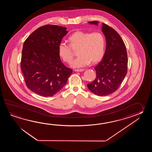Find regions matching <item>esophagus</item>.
<instances>
[{
    "instance_id": "1",
    "label": "esophagus",
    "mask_w": 152,
    "mask_h": 152,
    "mask_svg": "<svg viewBox=\"0 0 152 152\" xmlns=\"http://www.w3.org/2000/svg\"><path fill=\"white\" fill-rule=\"evenodd\" d=\"M84 69H75V72H83L84 71Z\"/></svg>"
}]
</instances>
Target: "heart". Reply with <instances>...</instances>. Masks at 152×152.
Wrapping results in <instances>:
<instances>
[{
    "instance_id": "1",
    "label": "heart",
    "mask_w": 152,
    "mask_h": 152,
    "mask_svg": "<svg viewBox=\"0 0 152 152\" xmlns=\"http://www.w3.org/2000/svg\"><path fill=\"white\" fill-rule=\"evenodd\" d=\"M69 45L60 43L58 53L62 59L68 64L71 62L75 53L73 50H78L79 56L72 62V66L80 68L91 62L96 64L103 58L105 49V39L100 32H90L77 31L68 37Z\"/></svg>"
}]
</instances>
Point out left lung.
I'll list each match as a JSON object with an SVG mask.
<instances>
[{
	"instance_id": "8db88e82",
	"label": "left lung",
	"mask_w": 152,
	"mask_h": 152,
	"mask_svg": "<svg viewBox=\"0 0 152 152\" xmlns=\"http://www.w3.org/2000/svg\"><path fill=\"white\" fill-rule=\"evenodd\" d=\"M97 25V21L88 22ZM102 31L106 39V49L102 60L94 67L96 77L87 84L94 94L105 96L119 88L127 73L128 56L123 39L115 30L103 23Z\"/></svg>"
}]
</instances>
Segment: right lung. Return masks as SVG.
Segmentation results:
<instances>
[{
  "label": "right lung",
  "mask_w": 152,
  "mask_h": 152,
  "mask_svg": "<svg viewBox=\"0 0 152 152\" xmlns=\"http://www.w3.org/2000/svg\"><path fill=\"white\" fill-rule=\"evenodd\" d=\"M67 32L65 27L47 24L24 42L20 68L26 86L33 92L52 97L67 83L73 71L61 61L58 46Z\"/></svg>",
  "instance_id": "add662e5"
}]
</instances>
